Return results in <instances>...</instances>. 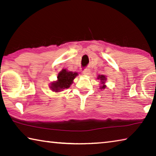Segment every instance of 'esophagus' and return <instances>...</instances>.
Returning <instances> with one entry per match:
<instances>
[{"instance_id": "34e87169", "label": "esophagus", "mask_w": 156, "mask_h": 156, "mask_svg": "<svg viewBox=\"0 0 156 156\" xmlns=\"http://www.w3.org/2000/svg\"><path fill=\"white\" fill-rule=\"evenodd\" d=\"M90 72H91V71H90V69H89L88 68L84 69V71H83V74L84 75L89 76V74H90Z\"/></svg>"}]
</instances>
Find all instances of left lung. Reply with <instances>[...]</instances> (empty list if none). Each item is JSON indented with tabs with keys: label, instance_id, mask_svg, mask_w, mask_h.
<instances>
[{
	"label": "left lung",
	"instance_id": "1",
	"mask_svg": "<svg viewBox=\"0 0 156 156\" xmlns=\"http://www.w3.org/2000/svg\"><path fill=\"white\" fill-rule=\"evenodd\" d=\"M98 79H100V81H101L102 83H105V81L107 80V78H105V76H103V75L99 76L98 77ZM105 87H106L105 85H102V87H101L100 89H105Z\"/></svg>",
	"mask_w": 156,
	"mask_h": 156
}]
</instances>
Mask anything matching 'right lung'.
<instances>
[{
    "instance_id": "add662e5",
    "label": "right lung",
    "mask_w": 156,
    "mask_h": 156,
    "mask_svg": "<svg viewBox=\"0 0 156 156\" xmlns=\"http://www.w3.org/2000/svg\"><path fill=\"white\" fill-rule=\"evenodd\" d=\"M78 75L76 72H67L66 69H62L58 76V80L51 83L50 87L53 91L58 92L64 89H67L72 84L73 79Z\"/></svg>"
}]
</instances>
